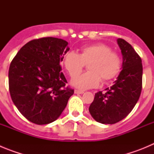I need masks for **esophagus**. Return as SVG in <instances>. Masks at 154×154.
Segmentation results:
<instances>
[{"instance_id": "1", "label": "esophagus", "mask_w": 154, "mask_h": 154, "mask_svg": "<svg viewBox=\"0 0 154 154\" xmlns=\"http://www.w3.org/2000/svg\"><path fill=\"white\" fill-rule=\"evenodd\" d=\"M75 94H83L84 91L79 90V89H75Z\"/></svg>"}]
</instances>
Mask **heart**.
Returning a JSON list of instances; mask_svg holds the SVG:
<instances>
[{
  "label": "heart",
  "instance_id": "1",
  "mask_svg": "<svg viewBox=\"0 0 154 154\" xmlns=\"http://www.w3.org/2000/svg\"><path fill=\"white\" fill-rule=\"evenodd\" d=\"M85 63L89 69L83 74L72 79L71 83L80 89L97 87L100 81L108 82L119 74L122 60L118 53L112 51L105 44H92L83 46L79 54L70 51L65 53L62 64L71 77L81 72Z\"/></svg>",
  "mask_w": 154,
  "mask_h": 154
}]
</instances>
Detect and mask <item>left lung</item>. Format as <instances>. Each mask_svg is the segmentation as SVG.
<instances>
[{
    "mask_svg": "<svg viewBox=\"0 0 154 154\" xmlns=\"http://www.w3.org/2000/svg\"><path fill=\"white\" fill-rule=\"evenodd\" d=\"M117 44L123 55L122 70L106 92H98L89 110L98 123L114 124L124 119L137 104L142 90V60L131 45L122 38Z\"/></svg>",
    "mask_w": 154,
    "mask_h": 154,
    "instance_id": "obj_1",
    "label": "left lung"
}]
</instances>
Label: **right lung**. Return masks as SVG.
<instances>
[{
	"label": "right lung",
	"mask_w": 154,
	"mask_h": 154,
	"mask_svg": "<svg viewBox=\"0 0 154 154\" xmlns=\"http://www.w3.org/2000/svg\"><path fill=\"white\" fill-rule=\"evenodd\" d=\"M69 51L66 41L47 37L28 42L12 60L8 72L11 97L31 123L56 120L74 93L65 88L67 80L60 66Z\"/></svg>",
	"instance_id": "1"
}]
</instances>
